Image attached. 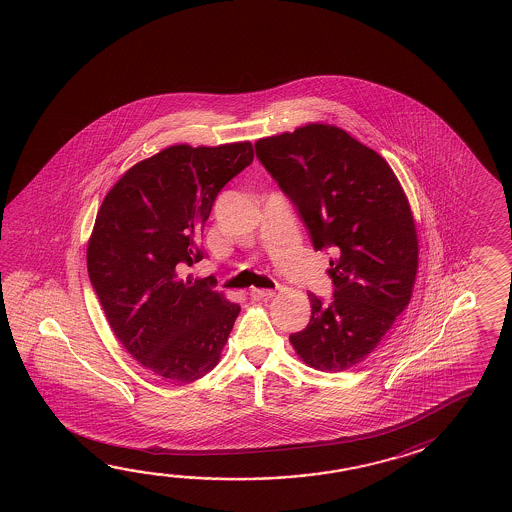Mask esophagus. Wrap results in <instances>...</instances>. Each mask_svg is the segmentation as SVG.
Returning a JSON list of instances; mask_svg holds the SVG:
<instances>
[{"instance_id": "34e87169", "label": "esophagus", "mask_w": 512, "mask_h": 512, "mask_svg": "<svg viewBox=\"0 0 512 512\" xmlns=\"http://www.w3.org/2000/svg\"><path fill=\"white\" fill-rule=\"evenodd\" d=\"M273 290H262V288H251L250 297L255 301H261V299H270L273 297Z\"/></svg>"}]
</instances>
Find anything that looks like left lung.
Masks as SVG:
<instances>
[{"instance_id": "left-lung-1", "label": "left lung", "mask_w": 512, "mask_h": 512, "mask_svg": "<svg viewBox=\"0 0 512 512\" xmlns=\"http://www.w3.org/2000/svg\"><path fill=\"white\" fill-rule=\"evenodd\" d=\"M255 153L315 251L335 255L334 299L308 293L310 323L290 341L315 370H346L374 352L412 297L418 235L405 191L385 158L339 127L308 124L261 138Z\"/></svg>"}]
</instances>
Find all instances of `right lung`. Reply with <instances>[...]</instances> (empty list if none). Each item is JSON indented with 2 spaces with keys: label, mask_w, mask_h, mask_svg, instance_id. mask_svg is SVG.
I'll use <instances>...</instances> for the list:
<instances>
[{
  "label": "right lung",
  "mask_w": 512,
  "mask_h": 512,
  "mask_svg": "<svg viewBox=\"0 0 512 512\" xmlns=\"http://www.w3.org/2000/svg\"><path fill=\"white\" fill-rule=\"evenodd\" d=\"M253 162L250 142L166 147L105 195L87 272L116 339L149 372L191 383L219 363L240 312L215 279L184 277L220 189Z\"/></svg>",
  "instance_id": "right-lung-1"
}]
</instances>
